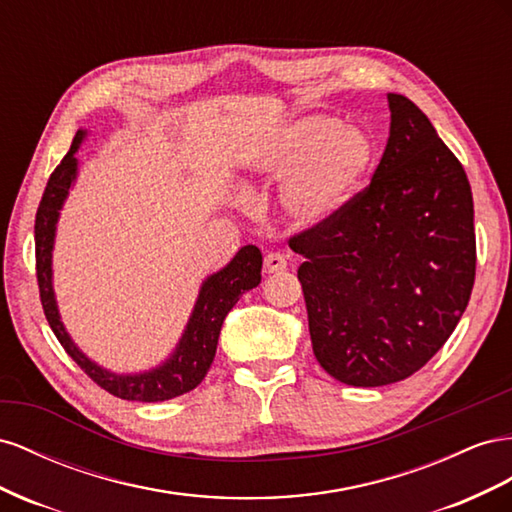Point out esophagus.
Wrapping results in <instances>:
<instances>
[{"mask_svg": "<svg viewBox=\"0 0 512 512\" xmlns=\"http://www.w3.org/2000/svg\"><path fill=\"white\" fill-rule=\"evenodd\" d=\"M285 268H287L285 255H281V253H268V255H266V259H264V270H266L268 274L281 272V270H285Z\"/></svg>", "mask_w": 512, "mask_h": 512, "instance_id": "34e87169", "label": "esophagus"}]
</instances>
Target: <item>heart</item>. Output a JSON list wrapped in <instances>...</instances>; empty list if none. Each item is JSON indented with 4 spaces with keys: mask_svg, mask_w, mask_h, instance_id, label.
Masks as SVG:
<instances>
[{
    "mask_svg": "<svg viewBox=\"0 0 512 512\" xmlns=\"http://www.w3.org/2000/svg\"><path fill=\"white\" fill-rule=\"evenodd\" d=\"M375 158L373 141L360 128L343 126L330 115H309L287 126L255 167L291 175L283 203L300 223H319L339 212L358 191Z\"/></svg>",
    "mask_w": 512,
    "mask_h": 512,
    "instance_id": "heart-1",
    "label": "heart"
}]
</instances>
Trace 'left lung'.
Instances as JSON below:
<instances>
[{
  "mask_svg": "<svg viewBox=\"0 0 512 512\" xmlns=\"http://www.w3.org/2000/svg\"><path fill=\"white\" fill-rule=\"evenodd\" d=\"M390 137L369 186L289 238L313 354L347 386H386L440 352L472 296V188L410 98L388 94Z\"/></svg>",
  "mask_w": 512,
  "mask_h": 512,
  "instance_id": "obj_1",
  "label": "left lung"
}]
</instances>
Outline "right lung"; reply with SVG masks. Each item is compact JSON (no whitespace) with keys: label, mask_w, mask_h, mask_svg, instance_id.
Listing matches in <instances>:
<instances>
[{"label":"right lung","mask_w":512,"mask_h":512,"mask_svg":"<svg viewBox=\"0 0 512 512\" xmlns=\"http://www.w3.org/2000/svg\"><path fill=\"white\" fill-rule=\"evenodd\" d=\"M83 135L85 133L79 130L77 137L72 139L70 150L62 163L53 169L36 212V279L40 289L42 311H45L49 326L57 341L66 349V354L79 364L81 371H85V375L90 377L94 384L113 394V397L141 403H156L180 397V394L197 388L201 384V379L208 375L210 364L216 354L218 334H221V326L227 313L233 309V304L242 298L244 291L253 289L261 283V251L253 244L240 248L227 268L212 274L210 279L203 283L193 317L184 330V337L178 349H175V354L163 364V367L143 375H115L100 369L98 364H94L90 358H85L77 349V345L70 341L60 321V313H57L51 287V251L55 223L57 216H60L62 203L68 195V188L72 180H75V152L79 150Z\"/></svg>","instance_id":"add662e5"}]
</instances>
